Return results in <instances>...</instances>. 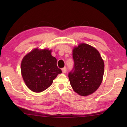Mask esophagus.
I'll use <instances>...</instances> for the list:
<instances>
[{
  "label": "esophagus",
  "mask_w": 127,
  "mask_h": 127,
  "mask_svg": "<svg viewBox=\"0 0 127 127\" xmlns=\"http://www.w3.org/2000/svg\"><path fill=\"white\" fill-rule=\"evenodd\" d=\"M62 72L64 73H66V68L65 67L62 68Z\"/></svg>",
  "instance_id": "obj_1"
}]
</instances>
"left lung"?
I'll return each instance as SVG.
<instances>
[{"instance_id": "8db88e82", "label": "left lung", "mask_w": 127, "mask_h": 127, "mask_svg": "<svg viewBox=\"0 0 127 127\" xmlns=\"http://www.w3.org/2000/svg\"><path fill=\"white\" fill-rule=\"evenodd\" d=\"M74 67L68 74L70 85L81 96L95 92L102 82L104 63L98 51L90 45L80 44L73 50Z\"/></svg>"}]
</instances>
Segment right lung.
Here are the masks:
<instances>
[{"mask_svg":"<svg viewBox=\"0 0 127 127\" xmlns=\"http://www.w3.org/2000/svg\"><path fill=\"white\" fill-rule=\"evenodd\" d=\"M51 50L36 48L28 53L21 62L23 80L30 90L42 92L50 87L62 70L57 65V60L51 54Z\"/></svg>","mask_w":127,"mask_h":127,"instance_id":"right-lung-1","label":"right lung"}]
</instances>
